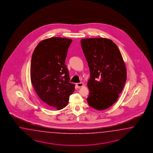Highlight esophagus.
<instances>
[{"instance_id":"esophagus-1","label":"esophagus","mask_w":153,"mask_h":153,"mask_svg":"<svg viewBox=\"0 0 153 153\" xmlns=\"http://www.w3.org/2000/svg\"><path fill=\"white\" fill-rule=\"evenodd\" d=\"M83 83L82 82H79V83H76V86L77 88H81L82 86H83Z\"/></svg>"}]
</instances>
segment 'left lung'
Here are the masks:
<instances>
[{
  "mask_svg": "<svg viewBox=\"0 0 153 153\" xmlns=\"http://www.w3.org/2000/svg\"><path fill=\"white\" fill-rule=\"evenodd\" d=\"M81 44L90 72L88 104L99 111L106 109L117 100L126 81L122 56L116 44L105 38L83 39Z\"/></svg>",
  "mask_w": 153,
  "mask_h": 153,
  "instance_id": "8db88e82",
  "label": "left lung"
}]
</instances>
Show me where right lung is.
I'll return each instance as SVG.
<instances>
[{"label":"right lung","mask_w":153,"mask_h":153,"mask_svg":"<svg viewBox=\"0 0 153 153\" xmlns=\"http://www.w3.org/2000/svg\"><path fill=\"white\" fill-rule=\"evenodd\" d=\"M72 40L52 37L42 40L33 52L30 75L33 86L47 107L60 110L66 107L74 84L70 82L65 64Z\"/></svg>","instance_id":"obj_1"}]
</instances>
